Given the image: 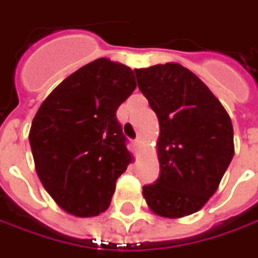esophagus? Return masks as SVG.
Instances as JSON below:
<instances>
[{
  "mask_svg": "<svg viewBox=\"0 0 258 258\" xmlns=\"http://www.w3.org/2000/svg\"><path fill=\"white\" fill-rule=\"evenodd\" d=\"M134 144H135V146H136V148H138V146H141V139H139V138H138V139H136V141H135Z\"/></svg>",
  "mask_w": 258,
  "mask_h": 258,
  "instance_id": "obj_1",
  "label": "esophagus"
}]
</instances>
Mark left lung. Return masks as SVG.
Here are the masks:
<instances>
[{
	"label": "left lung",
	"instance_id": "left-lung-1",
	"mask_svg": "<svg viewBox=\"0 0 258 258\" xmlns=\"http://www.w3.org/2000/svg\"><path fill=\"white\" fill-rule=\"evenodd\" d=\"M138 87L159 122L161 173L144 186L151 211L165 218L197 213L213 197L234 156L231 119L213 92L178 63L136 69Z\"/></svg>",
	"mask_w": 258,
	"mask_h": 258
}]
</instances>
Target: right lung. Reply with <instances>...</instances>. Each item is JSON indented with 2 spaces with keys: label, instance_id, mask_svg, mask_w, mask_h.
I'll return each instance as SVG.
<instances>
[{
  "label": "right lung",
  "instance_id": "add662e5",
  "mask_svg": "<svg viewBox=\"0 0 258 258\" xmlns=\"http://www.w3.org/2000/svg\"><path fill=\"white\" fill-rule=\"evenodd\" d=\"M135 87L131 67L102 57L64 79L37 110L28 135L35 171L66 213L94 217L109 208L134 159L116 110Z\"/></svg>",
  "mask_w": 258,
  "mask_h": 258
}]
</instances>
